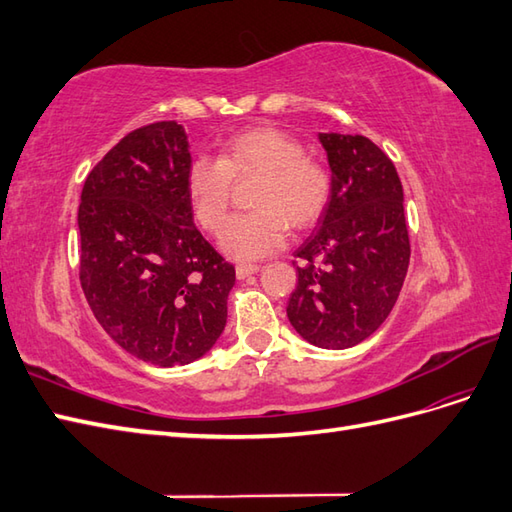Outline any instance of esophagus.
I'll use <instances>...</instances> for the list:
<instances>
[{
	"instance_id": "1",
	"label": "esophagus",
	"mask_w": 512,
	"mask_h": 512,
	"mask_svg": "<svg viewBox=\"0 0 512 512\" xmlns=\"http://www.w3.org/2000/svg\"><path fill=\"white\" fill-rule=\"evenodd\" d=\"M258 269H260L258 265H237L235 273H237L239 280H245V277H250V275L258 273Z\"/></svg>"
}]
</instances>
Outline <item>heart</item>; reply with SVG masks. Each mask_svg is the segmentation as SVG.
I'll return each mask as SVG.
<instances>
[{"mask_svg":"<svg viewBox=\"0 0 512 512\" xmlns=\"http://www.w3.org/2000/svg\"><path fill=\"white\" fill-rule=\"evenodd\" d=\"M260 175L252 194L256 211L239 213L220 232L222 252L235 260L275 254L286 241L288 224L307 228L320 220L331 198V173L305 156L297 138L258 126L230 136L218 160L198 156L185 170V194L196 222L215 232L228 213L232 179Z\"/></svg>","mask_w":512,"mask_h":512,"instance_id":"b5f03b06","label":"heart"}]
</instances>
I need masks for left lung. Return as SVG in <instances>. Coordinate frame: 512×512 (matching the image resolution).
I'll return each instance as SVG.
<instances>
[{
    "label": "left lung",
    "instance_id": "1",
    "mask_svg": "<svg viewBox=\"0 0 512 512\" xmlns=\"http://www.w3.org/2000/svg\"><path fill=\"white\" fill-rule=\"evenodd\" d=\"M331 166V198L294 252L299 282L286 314L318 348L361 344L389 318L404 286L410 239L395 164L361 134H318Z\"/></svg>",
    "mask_w": 512,
    "mask_h": 512
}]
</instances>
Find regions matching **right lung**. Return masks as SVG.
Returning <instances> with one entry per match:
<instances>
[{"mask_svg":"<svg viewBox=\"0 0 512 512\" xmlns=\"http://www.w3.org/2000/svg\"><path fill=\"white\" fill-rule=\"evenodd\" d=\"M192 162L177 121L123 136L91 168L79 205L81 286L102 329L136 359L188 365L226 327L235 267L194 226Z\"/></svg>","mask_w":512,"mask_h":512,"instance_id":"obj_1","label":"right lung"}]
</instances>
